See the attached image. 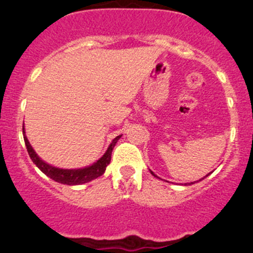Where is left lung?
I'll list each match as a JSON object with an SVG mask.
<instances>
[{
    "mask_svg": "<svg viewBox=\"0 0 253 253\" xmlns=\"http://www.w3.org/2000/svg\"><path fill=\"white\" fill-rule=\"evenodd\" d=\"M150 174H152L153 176H155V177H158V176H157V175H155V174H154V172H153V171H150ZM208 175H209V174H208ZM208 175H207V176H208ZM203 178H205V177H203ZM200 181H201V180H200ZM191 183H193V182H191Z\"/></svg>",
    "mask_w": 253,
    "mask_h": 253,
    "instance_id": "obj_1",
    "label": "left lung"
}]
</instances>
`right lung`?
I'll return each mask as SVG.
<instances>
[{
	"instance_id": "1",
	"label": "right lung",
	"mask_w": 253,
	"mask_h": 253,
	"mask_svg": "<svg viewBox=\"0 0 253 253\" xmlns=\"http://www.w3.org/2000/svg\"><path fill=\"white\" fill-rule=\"evenodd\" d=\"M23 136H24V142L25 147H27L28 154H29L30 159L33 160L35 165L44 172L45 175L48 176L50 178H52L53 181L60 183H65V185H82V183L89 182V181L94 180V178L99 177L105 172L106 167L110 164L111 160V153L114 149L115 144L117 141L121 138V136H117L114 141L111 142V144L109 145L108 150L105 152V154L100 158L96 163H94L90 167L83 168V169H58V168L51 167V165L46 164L45 162H42L38 154L35 153V150L33 149L32 145H30L29 141H28L27 136H25L24 128H23Z\"/></svg>"
}]
</instances>
